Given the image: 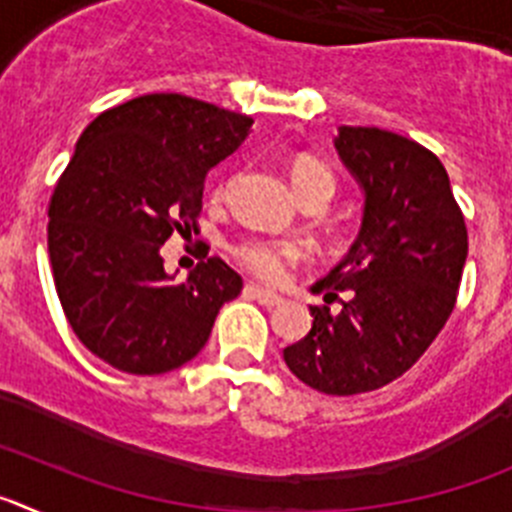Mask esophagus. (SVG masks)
<instances>
[{
    "instance_id": "esophagus-1",
    "label": "esophagus",
    "mask_w": 512,
    "mask_h": 512,
    "mask_svg": "<svg viewBox=\"0 0 512 512\" xmlns=\"http://www.w3.org/2000/svg\"><path fill=\"white\" fill-rule=\"evenodd\" d=\"M246 295L251 297V300L259 302V305L269 307V310H271V307H279V305H282V297L274 295V292H266V289L256 287V284H248V287H246Z\"/></svg>"
}]
</instances>
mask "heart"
<instances>
[{
    "mask_svg": "<svg viewBox=\"0 0 512 512\" xmlns=\"http://www.w3.org/2000/svg\"><path fill=\"white\" fill-rule=\"evenodd\" d=\"M292 184L305 205H328L330 197L336 194V174L312 156H297L292 161ZM235 256L251 274L264 282H279L284 279L287 269L302 259L300 248L292 243L264 241V238H248L238 243Z\"/></svg>",
    "mask_w": 512,
    "mask_h": 512,
    "instance_id": "1",
    "label": "heart"
}]
</instances>
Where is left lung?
I'll use <instances>...</instances> for the list:
<instances>
[{
	"instance_id": "obj_1",
	"label": "left lung",
	"mask_w": 512,
	"mask_h": 512,
	"mask_svg": "<svg viewBox=\"0 0 512 512\" xmlns=\"http://www.w3.org/2000/svg\"><path fill=\"white\" fill-rule=\"evenodd\" d=\"M364 192L354 246L312 284L323 307L284 348L289 372L325 395H361L402 377L449 320L467 264V225L436 153L379 128L341 125L333 140ZM343 291L341 313L329 302Z\"/></svg>"
}]
</instances>
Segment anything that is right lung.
Wrapping results in <instances>:
<instances>
[{
    "label": "right lung",
    "mask_w": 512,
    "mask_h": 512,
    "mask_svg": "<svg viewBox=\"0 0 512 512\" xmlns=\"http://www.w3.org/2000/svg\"><path fill=\"white\" fill-rule=\"evenodd\" d=\"M251 125L184 94H146L81 133L48 207V253L66 320L120 372L153 377L192 361L241 295L243 279L217 256L174 284L161 246L197 228L207 171Z\"/></svg>",
    "instance_id": "1"
}]
</instances>
